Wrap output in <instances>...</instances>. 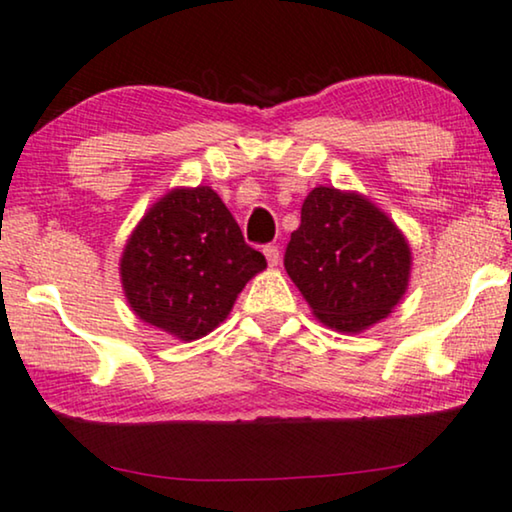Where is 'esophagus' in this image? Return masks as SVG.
<instances>
[{
	"mask_svg": "<svg viewBox=\"0 0 512 512\" xmlns=\"http://www.w3.org/2000/svg\"><path fill=\"white\" fill-rule=\"evenodd\" d=\"M264 257H267V262H269V267H276L278 264V260H281V250H278V245H274V243H269V245H264Z\"/></svg>",
	"mask_w": 512,
	"mask_h": 512,
	"instance_id": "esophagus-1",
	"label": "esophagus"
}]
</instances>
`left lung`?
Listing matches in <instances>:
<instances>
[{
    "label": "left lung",
    "instance_id": "8db88e82",
    "mask_svg": "<svg viewBox=\"0 0 512 512\" xmlns=\"http://www.w3.org/2000/svg\"><path fill=\"white\" fill-rule=\"evenodd\" d=\"M283 262L320 323L363 332L403 299L412 252L403 231L370 199L316 187L302 203V224Z\"/></svg>",
    "mask_w": 512,
    "mask_h": 512
}]
</instances>
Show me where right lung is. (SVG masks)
Segmentation results:
<instances>
[{"instance_id":"right-lung-1","label":"right lung","mask_w":512,"mask_h":512,"mask_svg":"<svg viewBox=\"0 0 512 512\" xmlns=\"http://www.w3.org/2000/svg\"><path fill=\"white\" fill-rule=\"evenodd\" d=\"M267 267L260 250L210 187L168 192L128 238L119 274L124 295L145 323L182 342L213 332L238 292Z\"/></svg>"}]
</instances>
